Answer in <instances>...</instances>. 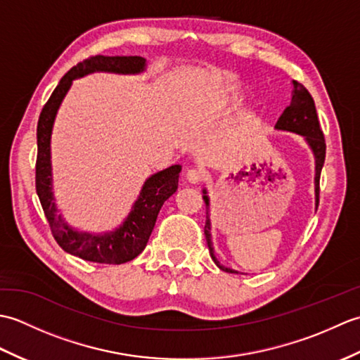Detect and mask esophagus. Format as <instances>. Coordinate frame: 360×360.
Returning a JSON list of instances; mask_svg holds the SVG:
<instances>
[{"mask_svg": "<svg viewBox=\"0 0 360 360\" xmlns=\"http://www.w3.org/2000/svg\"><path fill=\"white\" fill-rule=\"evenodd\" d=\"M186 179L190 182V184H198L201 181V172L196 170V168H192L186 173Z\"/></svg>", "mask_w": 360, "mask_h": 360, "instance_id": "1", "label": "esophagus"}]
</instances>
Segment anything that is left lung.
<instances>
[{
	"label": "left lung",
	"mask_w": 360,
	"mask_h": 360,
	"mask_svg": "<svg viewBox=\"0 0 360 360\" xmlns=\"http://www.w3.org/2000/svg\"><path fill=\"white\" fill-rule=\"evenodd\" d=\"M275 129L277 131H288L302 136L304 142L309 147L312 156H314V195H316V209L319 207V181H320V173H322V167L325 162V153H326V145H325V137L322 129H320L317 111L314 101H312L311 94L308 89L304 88L302 83L292 80V98H290V103L288 108L283 111L280 119L275 124ZM202 200L205 202V226H204V233L205 240H207V246L210 257L215 264L219 267L221 271L231 272V274H238V271L231 269L224 264L219 263V259L215 255V248H213L212 241V221H210V196L207 188H202Z\"/></svg>",
	"instance_id": "8db88e82"
}]
</instances>
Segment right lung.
<instances>
[{
	"label": "right lung",
	"mask_w": 360,
	"mask_h": 360,
	"mask_svg": "<svg viewBox=\"0 0 360 360\" xmlns=\"http://www.w3.org/2000/svg\"><path fill=\"white\" fill-rule=\"evenodd\" d=\"M147 70V60L142 57H105L94 56L83 60L77 66L68 71L53 89L48 103L43 106L37 125V165L35 187L40 198L44 215L49 221L53 238L68 254L79 257L93 263L122 264L131 262L145 249L153 227L156 224L158 213L162 204L178 190L181 165H172L153 173L145 179L134 201L131 210L122 224L112 231L93 233L83 232L77 227L66 223L58 213L52 186V162H51V137L57 112L68 91L75 79H82L94 72L111 74H142Z\"/></svg>",
	"instance_id": "right-lung-1"
}]
</instances>
